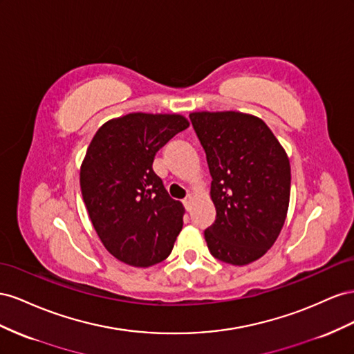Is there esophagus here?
<instances>
[{
  "label": "esophagus",
  "instance_id": "34e87169",
  "mask_svg": "<svg viewBox=\"0 0 354 354\" xmlns=\"http://www.w3.org/2000/svg\"><path fill=\"white\" fill-rule=\"evenodd\" d=\"M193 197H191V196H188L185 200H184V206H185V209L187 210H191V206H193Z\"/></svg>",
  "mask_w": 354,
  "mask_h": 354
}]
</instances>
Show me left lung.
Returning <instances> with one entry per match:
<instances>
[{
	"label": "left lung",
	"mask_w": 354,
	"mask_h": 354,
	"mask_svg": "<svg viewBox=\"0 0 354 354\" xmlns=\"http://www.w3.org/2000/svg\"><path fill=\"white\" fill-rule=\"evenodd\" d=\"M206 153L216 219L205 231L210 254L233 266L259 259L283 228L290 196L286 151L261 118L222 111L189 114Z\"/></svg>",
	"instance_id": "1"
}]
</instances>
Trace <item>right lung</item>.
Segmentation results:
<instances>
[{
    "mask_svg": "<svg viewBox=\"0 0 354 354\" xmlns=\"http://www.w3.org/2000/svg\"><path fill=\"white\" fill-rule=\"evenodd\" d=\"M189 126L179 114L132 113L106 121L90 142L80 187L106 250L133 267L165 261L183 230L185 209L154 174L157 151Z\"/></svg>",
    "mask_w": 354,
    "mask_h": 354,
    "instance_id": "add662e5",
    "label": "right lung"
}]
</instances>
